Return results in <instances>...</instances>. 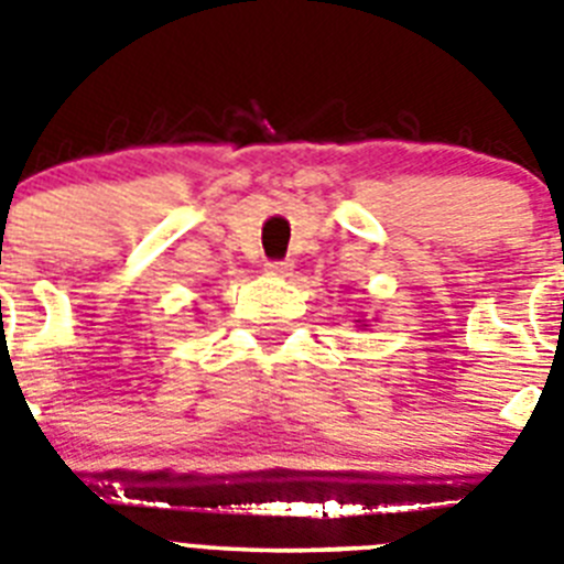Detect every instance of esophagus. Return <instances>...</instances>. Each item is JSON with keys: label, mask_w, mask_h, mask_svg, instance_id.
I'll return each instance as SVG.
<instances>
[{"label": "esophagus", "mask_w": 564, "mask_h": 564, "mask_svg": "<svg viewBox=\"0 0 564 564\" xmlns=\"http://www.w3.org/2000/svg\"><path fill=\"white\" fill-rule=\"evenodd\" d=\"M265 271L271 273V276H276V279H288L293 273V265H291V262H268Z\"/></svg>", "instance_id": "obj_1"}]
</instances>
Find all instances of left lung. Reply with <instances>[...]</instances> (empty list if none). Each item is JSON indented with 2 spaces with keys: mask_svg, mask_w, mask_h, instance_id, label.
Segmentation results:
<instances>
[{
  "mask_svg": "<svg viewBox=\"0 0 564 564\" xmlns=\"http://www.w3.org/2000/svg\"><path fill=\"white\" fill-rule=\"evenodd\" d=\"M356 322H358V327H361V330H367V327H370V325H367V318H356Z\"/></svg>",
  "mask_w": 564,
  "mask_h": 564,
  "instance_id": "left-lung-1",
  "label": "left lung"
}]
</instances>
